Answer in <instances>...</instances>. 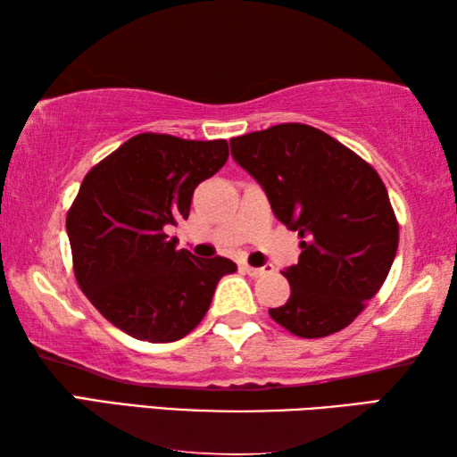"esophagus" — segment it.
Wrapping results in <instances>:
<instances>
[{
  "instance_id": "esophagus-1",
  "label": "esophagus",
  "mask_w": 457,
  "mask_h": 457,
  "mask_svg": "<svg viewBox=\"0 0 457 457\" xmlns=\"http://www.w3.org/2000/svg\"><path fill=\"white\" fill-rule=\"evenodd\" d=\"M242 270H244V272H245L247 276H252V278H262V276H266V274L272 272L274 266H272V264H266V266H262V268H252V266L244 264V266H242Z\"/></svg>"
}]
</instances>
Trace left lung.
Returning <instances> with one entry per match:
<instances>
[{
	"instance_id": "8db88e82",
	"label": "left lung",
	"mask_w": 457,
	"mask_h": 457,
	"mask_svg": "<svg viewBox=\"0 0 457 457\" xmlns=\"http://www.w3.org/2000/svg\"><path fill=\"white\" fill-rule=\"evenodd\" d=\"M231 157L264 189L272 212L303 237L284 270L290 298L270 316L320 338L357 319L395 260L399 226L381 177L322 130L288 122L229 141Z\"/></svg>"
}]
</instances>
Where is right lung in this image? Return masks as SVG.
Masks as SVG:
<instances>
[{
    "instance_id": "add662e5",
    "label": "right lung",
    "mask_w": 457,
    "mask_h": 457,
    "mask_svg": "<svg viewBox=\"0 0 457 457\" xmlns=\"http://www.w3.org/2000/svg\"><path fill=\"white\" fill-rule=\"evenodd\" d=\"M228 143L143 133L92 167L66 231L82 292L133 338L173 343L197 327L215 286L237 266L177 250L167 229L189 218L201 181L226 165Z\"/></svg>"
}]
</instances>
